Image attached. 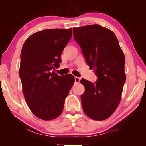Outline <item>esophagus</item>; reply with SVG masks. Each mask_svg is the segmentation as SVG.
Wrapping results in <instances>:
<instances>
[{
  "label": "esophagus",
  "mask_w": 146,
  "mask_h": 146,
  "mask_svg": "<svg viewBox=\"0 0 146 146\" xmlns=\"http://www.w3.org/2000/svg\"><path fill=\"white\" fill-rule=\"evenodd\" d=\"M74 80H75V82L76 83H79L80 82V78L76 76L74 78Z\"/></svg>",
  "instance_id": "esophagus-1"
}]
</instances>
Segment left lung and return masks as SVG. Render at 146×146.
Returning <instances> with one entry per match:
<instances>
[{
    "mask_svg": "<svg viewBox=\"0 0 146 146\" xmlns=\"http://www.w3.org/2000/svg\"><path fill=\"white\" fill-rule=\"evenodd\" d=\"M73 35L87 64L98 76L94 84L80 80L85 87L82 106L89 117L104 120L111 116L121 100L126 80L124 54L115 34L100 25L74 28Z\"/></svg>",
    "mask_w": 146,
    "mask_h": 146,
    "instance_id": "obj_1",
    "label": "left lung"
}]
</instances>
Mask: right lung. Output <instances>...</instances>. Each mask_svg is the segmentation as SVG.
Returning <instances> with one entry per match:
<instances>
[{"label": "right lung", "mask_w": 146, "mask_h": 146, "mask_svg": "<svg viewBox=\"0 0 146 146\" xmlns=\"http://www.w3.org/2000/svg\"><path fill=\"white\" fill-rule=\"evenodd\" d=\"M72 29H51L28 38L21 54L19 76L25 100L36 116L44 120L56 118L62 112L65 98L74 77H62L52 72L61 62V54L70 41Z\"/></svg>", "instance_id": "right-lung-1"}]
</instances>
